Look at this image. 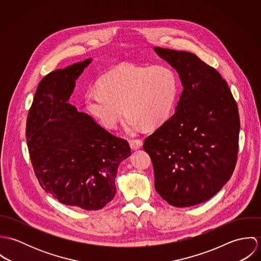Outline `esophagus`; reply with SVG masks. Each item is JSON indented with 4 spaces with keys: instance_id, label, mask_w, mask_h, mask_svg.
<instances>
[{
    "instance_id": "1",
    "label": "esophagus",
    "mask_w": 261,
    "mask_h": 261,
    "mask_svg": "<svg viewBox=\"0 0 261 261\" xmlns=\"http://www.w3.org/2000/svg\"><path fill=\"white\" fill-rule=\"evenodd\" d=\"M129 146L132 149H138L142 148L143 146V141L140 139H136V140H130L129 141Z\"/></svg>"
}]
</instances>
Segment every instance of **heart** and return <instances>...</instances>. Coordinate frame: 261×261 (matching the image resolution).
<instances>
[{
    "instance_id": "1",
    "label": "heart",
    "mask_w": 261,
    "mask_h": 261,
    "mask_svg": "<svg viewBox=\"0 0 261 261\" xmlns=\"http://www.w3.org/2000/svg\"><path fill=\"white\" fill-rule=\"evenodd\" d=\"M178 90V75L170 66L123 64L103 75L99 86L86 92L85 102L108 128L116 126L124 109L125 124L132 130L164 123L173 112Z\"/></svg>"
}]
</instances>
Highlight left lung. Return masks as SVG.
Instances as JSON below:
<instances>
[{"mask_svg":"<svg viewBox=\"0 0 261 261\" xmlns=\"http://www.w3.org/2000/svg\"><path fill=\"white\" fill-rule=\"evenodd\" d=\"M184 86L174 114L146 138L154 188L175 207L212 198L231 178L238 156L237 103L220 73L195 54L155 47Z\"/></svg>","mask_w":261,"mask_h":261,"instance_id":"obj_1","label":"left lung"}]
</instances>
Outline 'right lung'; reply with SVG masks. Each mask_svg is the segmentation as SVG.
Instances as JSON below:
<instances>
[{
  "instance_id": "1",
  "label": "right lung",
  "mask_w": 261,
  "mask_h": 261,
  "mask_svg": "<svg viewBox=\"0 0 261 261\" xmlns=\"http://www.w3.org/2000/svg\"><path fill=\"white\" fill-rule=\"evenodd\" d=\"M91 59L42 78L28 112L26 139L40 186L60 203L99 210L113 199L119 163L130 154L126 140L67 103L75 80Z\"/></svg>"
}]
</instances>
